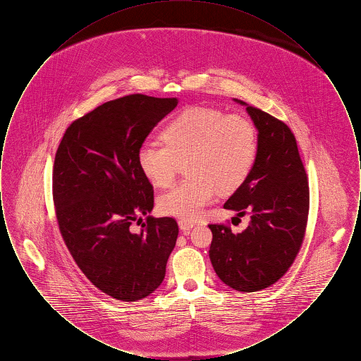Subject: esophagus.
Wrapping results in <instances>:
<instances>
[{
  "instance_id": "1",
  "label": "esophagus",
  "mask_w": 361,
  "mask_h": 361,
  "mask_svg": "<svg viewBox=\"0 0 361 361\" xmlns=\"http://www.w3.org/2000/svg\"><path fill=\"white\" fill-rule=\"evenodd\" d=\"M193 226H195V224L190 222V221H185V219H180V221H178V227H180L181 231H184V233H188L189 230H190Z\"/></svg>"
}]
</instances>
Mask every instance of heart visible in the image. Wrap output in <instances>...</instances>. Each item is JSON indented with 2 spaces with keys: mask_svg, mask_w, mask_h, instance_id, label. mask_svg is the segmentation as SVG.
<instances>
[{
  "mask_svg": "<svg viewBox=\"0 0 361 361\" xmlns=\"http://www.w3.org/2000/svg\"><path fill=\"white\" fill-rule=\"evenodd\" d=\"M165 146L143 145L137 166L157 188L172 184L187 162L189 176L158 197L164 215L195 221L218 190L230 193L247 180L257 158L256 126L246 116L211 106H190L161 131Z\"/></svg>",
  "mask_w": 361,
  "mask_h": 361,
  "instance_id": "obj_1",
  "label": "heart"
}]
</instances>
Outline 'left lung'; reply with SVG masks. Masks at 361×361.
<instances>
[{"mask_svg": "<svg viewBox=\"0 0 361 361\" xmlns=\"http://www.w3.org/2000/svg\"><path fill=\"white\" fill-rule=\"evenodd\" d=\"M246 111L258 130L257 158L224 208L250 215V224L238 234L227 224H208L209 259L224 284L256 292L280 280L298 256L307 227L310 190L290 127L256 106Z\"/></svg>", "mask_w": 361, "mask_h": 361, "instance_id": "left-lung-1", "label": "left lung"}]
</instances>
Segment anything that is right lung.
<instances>
[{
  "label": "right lung",
  "instance_id": "obj_1",
  "mask_svg": "<svg viewBox=\"0 0 361 361\" xmlns=\"http://www.w3.org/2000/svg\"><path fill=\"white\" fill-rule=\"evenodd\" d=\"M176 105L177 99L140 93L104 103L70 124L55 154L52 199L61 235L89 281L123 302L158 288L178 235L169 216H146L140 233L131 231L154 206L137 150Z\"/></svg>",
  "mask_w": 361,
  "mask_h": 361
}]
</instances>
